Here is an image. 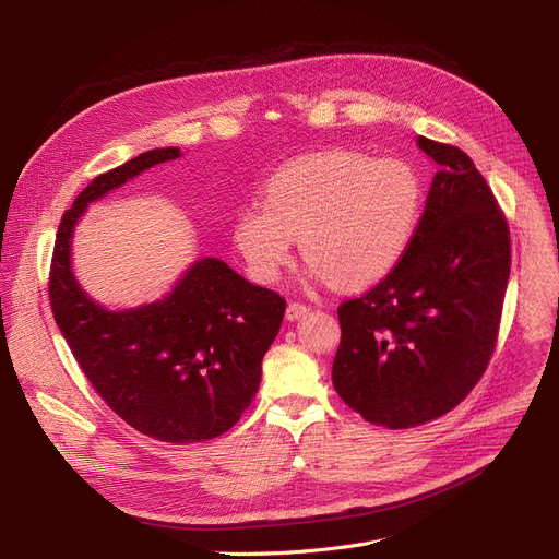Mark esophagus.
<instances>
[{"label": "esophagus", "mask_w": 559, "mask_h": 559, "mask_svg": "<svg viewBox=\"0 0 559 559\" xmlns=\"http://www.w3.org/2000/svg\"><path fill=\"white\" fill-rule=\"evenodd\" d=\"M310 312V306H306V304H301V301H289L287 304V319L289 321H295V319H301V317H306Z\"/></svg>", "instance_id": "obj_1"}]
</instances>
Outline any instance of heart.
Returning a JSON list of instances; mask_svg holds the SVG:
<instances>
[{
  "label": "heart",
  "mask_w": 559,
  "mask_h": 559,
  "mask_svg": "<svg viewBox=\"0 0 559 559\" xmlns=\"http://www.w3.org/2000/svg\"><path fill=\"white\" fill-rule=\"evenodd\" d=\"M421 181L399 158L369 160L324 150L270 176L260 205L233 222V245L260 283L278 281L292 242L333 287L360 289L385 278L407 251L421 213Z\"/></svg>",
  "instance_id": "b5f03b06"
}]
</instances>
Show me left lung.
I'll return each instance as SVG.
<instances>
[{
	"mask_svg": "<svg viewBox=\"0 0 559 559\" xmlns=\"http://www.w3.org/2000/svg\"><path fill=\"white\" fill-rule=\"evenodd\" d=\"M439 165L413 242L360 299L340 304L333 385L385 428L447 415L483 378L501 329L510 226L460 146L419 135Z\"/></svg>",
	"mask_w": 559,
	"mask_h": 559,
	"instance_id": "1",
	"label": "left lung"
}]
</instances>
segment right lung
<instances>
[{
	"label": "right lung",
	"instance_id": "right-lung-1",
	"mask_svg": "<svg viewBox=\"0 0 559 559\" xmlns=\"http://www.w3.org/2000/svg\"><path fill=\"white\" fill-rule=\"evenodd\" d=\"M179 154L176 146L140 154L83 188L56 233L49 306L81 371L115 415L160 442L192 444L224 435L253 401L285 299L205 258L165 301L110 312L87 299L70 272L72 228L85 203Z\"/></svg>",
	"mask_w": 559,
	"mask_h": 559
}]
</instances>
